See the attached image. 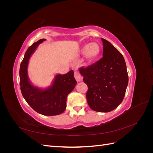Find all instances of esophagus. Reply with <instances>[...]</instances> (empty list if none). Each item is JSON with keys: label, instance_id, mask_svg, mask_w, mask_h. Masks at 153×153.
I'll return each instance as SVG.
<instances>
[{"label": "esophagus", "instance_id": "esophagus-1", "mask_svg": "<svg viewBox=\"0 0 153 153\" xmlns=\"http://www.w3.org/2000/svg\"><path fill=\"white\" fill-rule=\"evenodd\" d=\"M74 76H75V78L76 79L77 82H80L82 81V77L81 75L80 74V73L78 72V71H75V73H74Z\"/></svg>", "mask_w": 153, "mask_h": 153}]
</instances>
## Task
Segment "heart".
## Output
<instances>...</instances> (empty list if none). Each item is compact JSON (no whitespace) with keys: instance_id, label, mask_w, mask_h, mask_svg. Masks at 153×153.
<instances>
[{"instance_id":"b5f03b06","label":"heart","mask_w":153,"mask_h":153,"mask_svg":"<svg viewBox=\"0 0 153 153\" xmlns=\"http://www.w3.org/2000/svg\"><path fill=\"white\" fill-rule=\"evenodd\" d=\"M101 52V47L98 43H87L80 49V53L85 55L87 63H91L98 58Z\"/></svg>"}]
</instances>
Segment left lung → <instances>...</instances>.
I'll list each match as a JSON object with an SVG mask.
<instances>
[{
  "instance_id": "8db88e82",
  "label": "left lung",
  "mask_w": 153,
  "mask_h": 153,
  "mask_svg": "<svg viewBox=\"0 0 153 153\" xmlns=\"http://www.w3.org/2000/svg\"><path fill=\"white\" fill-rule=\"evenodd\" d=\"M103 57L92 65L79 69L87 85L86 98L90 108L108 112L121 103L128 84L126 65L123 55L109 41L101 38Z\"/></svg>"
}]
</instances>
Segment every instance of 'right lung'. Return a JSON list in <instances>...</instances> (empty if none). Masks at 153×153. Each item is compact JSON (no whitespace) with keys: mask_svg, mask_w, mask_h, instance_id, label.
Listing matches in <instances>:
<instances>
[{"mask_svg":"<svg viewBox=\"0 0 153 153\" xmlns=\"http://www.w3.org/2000/svg\"><path fill=\"white\" fill-rule=\"evenodd\" d=\"M45 40H39L26 51L20 68V85L24 99L36 112L52 116L61 114L66 110L67 96L75 88L76 81L71 70L64 75H57L52 85L46 89H39L30 82L27 74L29 59L38 45Z\"/></svg>","mask_w":153,"mask_h":153,"instance_id":"right-lung-1","label":"right lung"}]
</instances>
